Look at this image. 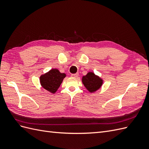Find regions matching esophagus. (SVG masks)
<instances>
[{"mask_svg":"<svg viewBox=\"0 0 149 149\" xmlns=\"http://www.w3.org/2000/svg\"><path fill=\"white\" fill-rule=\"evenodd\" d=\"M71 77H73V78H77L78 76V73H75V74H72L71 75Z\"/></svg>","mask_w":149,"mask_h":149,"instance_id":"1","label":"esophagus"}]
</instances>
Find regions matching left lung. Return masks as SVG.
<instances>
[{"label":"left lung","instance_id":"left-lung-1","mask_svg":"<svg viewBox=\"0 0 149 149\" xmlns=\"http://www.w3.org/2000/svg\"><path fill=\"white\" fill-rule=\"evenodd\" d=\"M82 81L84 86L91 93L100 89L102 84V80L91 72L83 76Z\"/></svg>","mask_w":149,"mask_h":149}]
</instances>
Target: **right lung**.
<instances>
[{
    "instance_id": "obj_1",
    "label": "right lung",
    "mask_w": 149,
    "mask_h": 149,
    "mask_svg": "<svg viewBox=\"0 0 149 149\" xmlns=\"http://www.w3.org/2000/svg\"><path fill=\"white\" fill-rule=\"evenodd\" d=\"M65 76V73H61L58 70L53 69L40 76V83L44 89L54 93L60 87Z\"/></svg>"
}]
</instances>
